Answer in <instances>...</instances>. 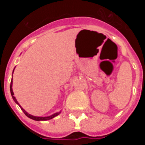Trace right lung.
<instances>
[{
	"label": "right lung",
	"mask_w": 145,
	"mask_h": 145,
	"mask_svg": "<svg viewBox=\"0 0 145 145\" xmlns=\"http://www.w3.org/2000/svg\"><path fill=\"white\" fill-rule=\"evenodd\" d=\"M13 72H14V71H13ZM12 83H13V81H12V79H11V85H10V91H11V96H12V98H13V99L14 100V102H16V104H18V105H19L18 102L16 101V98H15V97L14 96V92H13V90H12ZM19 106H20V108L22 109V110L23 111V112H24V113H25L28 118H31V119H33V120H50V119L56 117V116H57L58 115H59L60 112H57V113L54 114V115H52V116H48V117H36V116H31V115H29V114H28L27 112L26 111H25V110H24V109H23L22 107L20 105H19Z\"/></svg>",
	"instance_id": "add662e5"
}]
</instances>
